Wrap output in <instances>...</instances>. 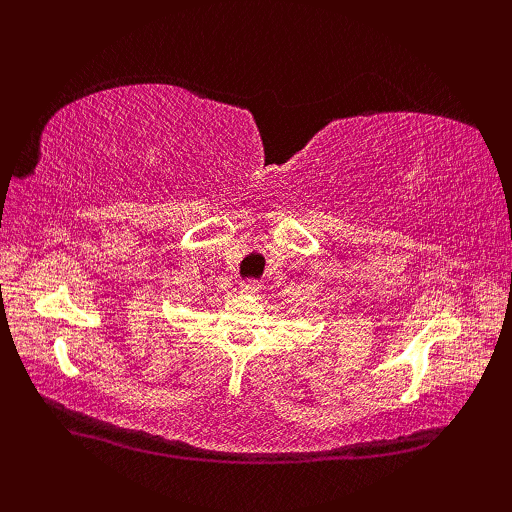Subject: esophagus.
<instances>
[{
    "label": "esophagus",
    "instance_id": "obj_1",
    "mask_svg": "<svg viewBox=\"0 0 512 512\" xmlns=\"http://www.w3.org/2000/svg\"><path fill=\"white\" fill-rule=\"evenodd\" d=\"M241 290L247 292V294H256V292L260 290V282H256V280H245V282L241 284Z\"/></svg>",
    "mask_w": 512,
    "mask_h": 512
}]
</instances>
